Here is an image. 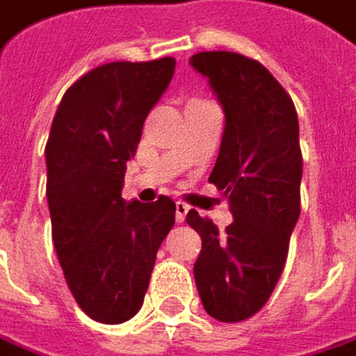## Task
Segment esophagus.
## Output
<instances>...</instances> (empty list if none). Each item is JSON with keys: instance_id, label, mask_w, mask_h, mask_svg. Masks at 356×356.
Returning a JSON list of instances; mask_svg holds the SVG:
<instances>
[{"instance_id": "1", "label": "esophagus", "mask_w": 356, "mask_h": 356, "mask_svg": "<svg viewBox=\"0 0 356 356\" xmlns=\"http://www.w3.org/2000/svg\"><path fill=\"white\" fill-rule=\"evenodd\" d=\"M187 211H189V208H187L185 204L177 202V206H175V220H177L179 224H181V222H185V216H187Z\"/></svg>"}]
</instances>
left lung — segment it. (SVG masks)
I'll list each match as a JSON object with an SVG mask.
<instances>
[{
	"mask_svg": "<svg viewBox=\"0 0 356 356\" xmlns=\"http://www.w3.org/2000/svg\"><path fill=\"white\" fill-rule=\"evenodd\" d=\"M224 110V134L210 183L228 200L234 222L220 232L195 210L187 224L202 236L193 277L202 304L220 322H241L271 298L300 218L302 150L298 112L273 75L236 52H197Z\"/></svg>",
	"mask_w": 356,
	"mask_h": 356,
	"instance_id": "left-lung-1",
	"label": "left lung"
}]
</instances>
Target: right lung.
I'll return each instance as SVG.
<instances>
[{
  "mask_svg": "<svg viewBox=\"0 0 356 356\" xmlns=\"http://www.w3.org/2000/svg\"><path fill=\"white\" fill-rule=\"evenodd\" d=\"M175 58L108 63L73 83L54 113L47 156L52 243L83 312L122 324L145 302L156 250L175 224V202L122 197L148 112L173 79Z\"/></svg>",
  "mask_w": 356,
  "mask_h": 356,
  "instance_id": "right-lung-1",
  "label": "right lung"
}]
</instances>
